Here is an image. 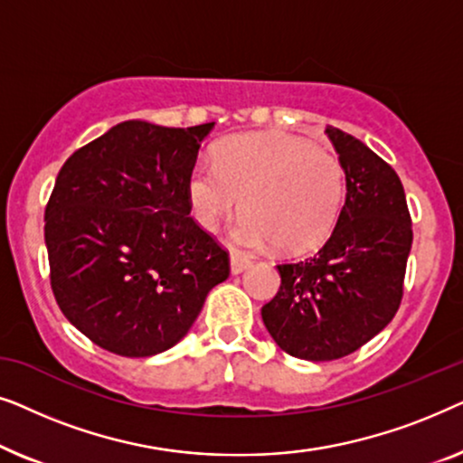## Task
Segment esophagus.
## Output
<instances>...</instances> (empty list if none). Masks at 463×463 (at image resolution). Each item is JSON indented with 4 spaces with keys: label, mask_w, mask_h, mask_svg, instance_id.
Instances as JSON below:
<instances>
[{
    "label": "esophagus",
    "mask_w": 463,
    "mask_h": 463,
    "mask_svg": "<svg viewBox=\"0 0 463 463\" xmlns=\"http://www.w3.org/2000/svg\"><path fill=\"white\" fill-rule=\"evenodd\" d=\"M250 259L242 255V252H232V271L233 274H240V271H244L246 268H250Z\"/></svg>",
    "instance_id": "34e87169"
}]
</instances>
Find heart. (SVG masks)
<instances>
[{
    "label": "heart",
    "instance_id": "obj_1",
    "mask_svg": "<svg viewBox=\"0 0 463 463\" xmlns=\"http://www.w3.org/2000/svg\"><path fill=\"white\" fill-rule=\"evenodd\" d=\"M194 217L208 232L236 211L233 238L250 249L318 246L345 198L339 157L288 132H246L225 138L214 164H195L187 179Z\"/></svg>",
    "mask_w": 463,
    "mask_h": 463
}]
</instances>
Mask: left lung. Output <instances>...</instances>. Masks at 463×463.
Here are the masks:
<instances>
[{
	"label": "left lung",
	"mask_w": 463,
	"mask_h": 463,
	"mask_svg": "<svg viewBox=\"0 0 463 463\" xmlns=\"http://www.w3.org/2000/svg\"><path fill=\"white\" fill-rule=\"evenodd\" d=\"M326 135L345 170V204L316 255L278 263L280 288L261 309L276 344L314 363L344 358L390 325L413 242L396 170L347 132Z\"/></svg>",
	"instance_id": "1"
}]
</instances>
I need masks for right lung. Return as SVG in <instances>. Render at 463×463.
<instances>
[{
  "instance_id": "right-lung-1",
  "label": "right lung",
  "mask_w": 463,
  "mask_h": 463,
  "mask_svg": "<svg viewBox=\"0 0 463 463\" xmlns=\"http://www.w3.org/2000/svg\"><path fill=\"white\" fill-rule=\"evenodd\" d=\"M213 122H122L62 164L46 204L50 287L92 344L128 358L185 337L230 252L189 217L187 179Z\"/></svg>"
}]
</instances>
